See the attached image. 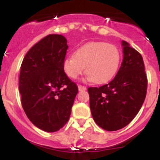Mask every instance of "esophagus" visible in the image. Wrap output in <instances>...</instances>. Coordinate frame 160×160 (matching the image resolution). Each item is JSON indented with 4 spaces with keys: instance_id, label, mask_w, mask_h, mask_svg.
<instances>
[{
    "instance_id": "1",
    "label": "esophagus",
    "mask_w": 160,
    "mask_h": 160,
    "mask_svg": "<svg viewBox=\"0 0 160 160\" xmlns=\"http://www.w3.org/2000/svg\"><path fill=\"white\" fill-rule=\"evenodd\" d=\"M78 89L79 91H85L86 90V87L84 86H82V85H79L78 86Z\"/></svg>"
}]
</instances>
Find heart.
Returning <instances> with one entry per match:
<instances>
[{
  "instance_id": "obj_1",
  "label": "heart",
  "mask_w": 160,
  "mask_h": 160,
  "mask_svg": "<svg viewBox=\"0 0 160 160\" xmlns=\"http://www.w3.org/2000/svg\"><path fill=\"white\" fill-rule=\"evenodd\" d=\"M120 62V52L115 45L105 42H90L77 49L74 56L65 58L63 68L70 78L77 79L86 67L88 79L101 84L115 76Z\"/></svg>"
}]
</instances>
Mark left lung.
<instances>
[{
  "mask_svg": "<svg viewBox=\"0 0 160 160\" xmlns=\"http://www.w3.org/2000/svg\"><path fill=\"white\" fill-rule=\"evenodd\" d=\"M123 59L109 83L88 88L93 120L107 131L122 128L135 118L144 102L148 78L141 55L122 40Z\"/></svg>",
  "mask_w": 160,
  "mask_h": 160,
  "instance_id": "8db88e82",
  "label": "left lung"
}]
</instances>
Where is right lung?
<instances>
[{"instance_id": "right-lung-1", "label": "right lung", "mask_w": 160, "mask_h": 160, "mask_svg": "<svg viewBox=\"0 0 160 160\" xmlns=\"http://www.w3.org/2000/svg\"><path fill=\"white\" fill-rule=\"evenodd\" d=\"M68 46L60 34H49L24 57L19 74L21 102L28 118L48 132L62 128L69 120L77 84L63 68Z\"/></svg>"}]
</instances>
